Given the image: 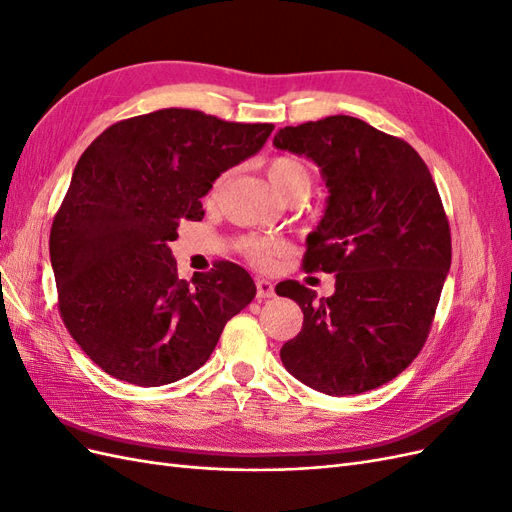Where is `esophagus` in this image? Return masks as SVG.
<instances>
[{
    "mask_svg": "<svg viewBox=\"0 0 512 512\" xmlns=\"http://www.w3.org/2000/svg\"><path fill=\"white\" fill-rule=\"evenodd\" d=\"M275 294V286L269 280H256V297L258 299H271Z\"/></svg>",
    "mask_w": 512,
    "mask_h": 512,
    "instance_id": "34e87169",
    "label": "esophagus"
}]
</instances>
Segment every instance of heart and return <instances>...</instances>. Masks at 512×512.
<instances>
[{
	"label": "heart",
	"instance_id": "1",
	"mask_svg": "<svg viewBox=\"0 0 512 512\" xmlns=\"http://www.w3.org/2000/svg\"><path fill=\"white\" fill-rule=\"evenodd\" d=\"M267 177L273 185V190L284 200L292 198V196L305 198L309 192V185H312V170H309V166L303 160L290 158V156L273 158L267 164ZM220 181L215 183L213 192L218 190ZM241 252L247 260L254 262L256 267H269V265H273L275 258H280L282 254L288 252V243L280 237L250 235V237H243Z\"/></svg>",
	"mask_w": 512,
	"mask_h": 512
}]
</instances>
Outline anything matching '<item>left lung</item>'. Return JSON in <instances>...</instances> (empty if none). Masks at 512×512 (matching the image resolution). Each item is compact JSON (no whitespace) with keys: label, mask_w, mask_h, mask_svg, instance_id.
I'll use <instances>...</instances> for the list:
<instances>
[{"label":"left lung","mask_w":512,"mask_h":512,"mask_svg":"<svg viewBox=\"0 0 512 512\" xmlns=\"http://www.w3.org/2000/svg\"><path fill=\"white\" fill-rule=\"evenodd\" d=\"M273 145L320 166L327 211L309 232L303 269L335 273L331 297L294 280L275 288L303 312L282 363L327 395L378 389L425 346L451 269L436 183L406 141L348 115L286 126Z\"/></svg>","instance_id":"left-lung-1"}]
</instances>
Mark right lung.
Masks as SVG:
<instances>
[{
  "instance_id": "1",
  "label": "right lung",
  "mask_w": 512,
  "mask_h": 512,
  "mask_svg": "<svg viewBox=\"0 0 512 512\" xmlns=\"http://www.w3.org/2000/svg\"><path fill=\"white\" fill-rule=\"evenodd\" d=\"M271 132V123L162 108L113 123L83 151L49 250L61 320L108 376L136 386L190 376L252 303L256 284L235 262L179 280L170 241L183 218L203 220L213 181Z\"/></svg>"
}]
</instances>
